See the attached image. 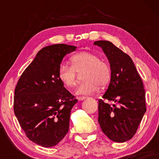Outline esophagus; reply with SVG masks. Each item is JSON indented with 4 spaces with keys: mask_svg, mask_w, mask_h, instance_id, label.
<instances>
[{
    "mask_svg": "<svg viewBox=\"0 0 159 159\" xmlns=\"http://www.w3.org/2000/svg\"><path fill=\"white\" fill-rule=\"evenodd\" d=\"M86 98H87L86 96H78V97H77L78 100H79V101H82V100L85 99Z\"/></svg>",
    "mask_w": 159,
    "mask_h": 159,
    "instance_id": "obj_1",
    "label": "esophagus"
}]
</instances>
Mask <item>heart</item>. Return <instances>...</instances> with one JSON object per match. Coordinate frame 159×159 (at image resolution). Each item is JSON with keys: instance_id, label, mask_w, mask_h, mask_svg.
<instances>
[{"instance_id": "b5f03b06", "label": "heart", "mask_w": 159, "mask_h": 159, "mask_svg": "<svg viewBox=\"0 0 159 159\" xmlns=\"http://www.w3.org/2000/svg\"><path fill=\"white\" fill-rule=\"evenodd\" d=\"M72 66L62 64L58 69V78L67 88H73L77 84L78 75H83L84 81L78 87V94H92L98 87H105L111 78V66L106 61L100 60L97 54L89 52H81L70 58Z\"/></svg>"}]
</instances>
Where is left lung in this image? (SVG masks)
<instances>
[{"instance_id":"left-lung-1","label":"left lung","mask_w":159,"mask_h":159,"mask_svg":"<svg viewBox=\"0 0 159 159\" xmlns=\"http://www.w3.org/2000/svg\"><path fill=\"white\" fill-rule=\"evenodd\" d=\"M110 63V84L103 99L98 100V121L102 131L109 139L123 143L135 134L147 107L143 81L132 58L112 43L99 40ZM105 101H112L111 107Z\"/></svg>"}]
</instances>
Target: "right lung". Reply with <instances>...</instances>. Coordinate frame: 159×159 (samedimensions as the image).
<instances>
[{
  "mask_svg": "<svg viewBox=\"0 0 159 159\" xmlns=\"http://www.w3.org/2000/svg\"><path fill=\"white\" fill-rule=\"evenodd\" d=\"M76 48L55 44L42 48L16 87L14 113L29 140L38 145L54 147L69 132L71 110L78 100L57 72L66 54Z\"/></svg>",
  "mask_w": 159,
  "mask_h": 159,
  "instance_id": "obj_1",
  "label": "right lung"
}]
</instances>
